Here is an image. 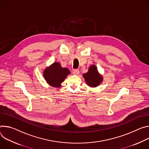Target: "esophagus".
<instances>
[{"label": "esophagus", "instance_id": "34e87169", "mask_svg": "<svg viewBox=\"0 0 149 149\" xmlns=\"http://www.w3.org/2000/svg\"><path fill=\"white\" fill-rule=\"evenodd\" d=\"M73 74H75V75L79 74V69H73Z\"/></svg>", "mask_w": 149, "mask_h": 149}]
</instances>
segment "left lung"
I'll return each mask as SVG.
<instances>
[{
  "label": "left lung",
  "mask_w": 149,
  "mask_h": 149,
  "mask_svg": "<svg viewBox=\"0 0 149 149\" xmlns=\"http://www.w3.org/2000/svg\"><path fill=\"white\" fill-rule=\"evenodd\" d=\"M86 84L91 87H96L100 85L103 80V77L98 73L95 65H92L87 73L83 74Z\"/></svg>",
  "instance_id": "1"
}]
</instances>
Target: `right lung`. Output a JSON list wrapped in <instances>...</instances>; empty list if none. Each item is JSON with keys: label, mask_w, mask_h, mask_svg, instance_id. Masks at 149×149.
I'll list each match as a JSON object with an SVG mask.
<instances>
[{"label": "right lung", "mask_w": 149, "mask_h": 149, "mask_svg": "<svg viewBox=\"0 0 149 149\" xmlns=\"http://www.w3.org/2000/svg\"><path fill=\"white\" fill-rule=\"evenodd\" d=\"M68 68H62L59 63H54L44 71V77L47 83L52 86L60 87V84L70 74Z\"/></svg>", "instance_id": "right-lung-1"}]
</instances>
